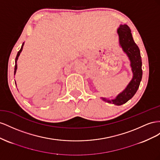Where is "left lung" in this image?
Instances as JSON below:
<instances>
[{"instance_id":"1","label":"left lung","mask_w":160,"mask_h":160,"mask_svg":"<svg viewBox=\"0 0 160 160\" xmlns=\"http://www.w3.org/2000/svg\"><path fill=\"white\" fill-rule=\"evenodd\" d=\"M117 34L118 35V42L120 47L130 61V66L133 73V77L126 88L115 98L111 100L104 97H100V98L108 103L120 106L129 100L138 91L142 78L143 72L141 69L142 62H141L140 50L134 42L129 26L127 25H120L119 27L117 29Z\"/></svg>"}]
</instances>
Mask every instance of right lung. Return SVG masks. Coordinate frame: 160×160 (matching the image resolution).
<instances>
[{"label": "right lung", "mask_w": 160, "mask_h": 160, "mask_svg": "<svg viewBox=\"0 0 160 160\" xmlns=\"http://www.w3.org/2000/svg\"><path fill=\"white\" fill-rule=\"evenodd\" d=\"M24 42L22 43V46H21V49H20V50L19 52H18V53H17V56H16V58H15V71H14V75H15V74H16V72H17V60H18V58H19V56H20V53H21V52H22V48H23V45H24ZM15 84H16V82H15ZM17 85V84H16Z\"/></svg>", "instance_id": "obj_1"}]
</instances>
